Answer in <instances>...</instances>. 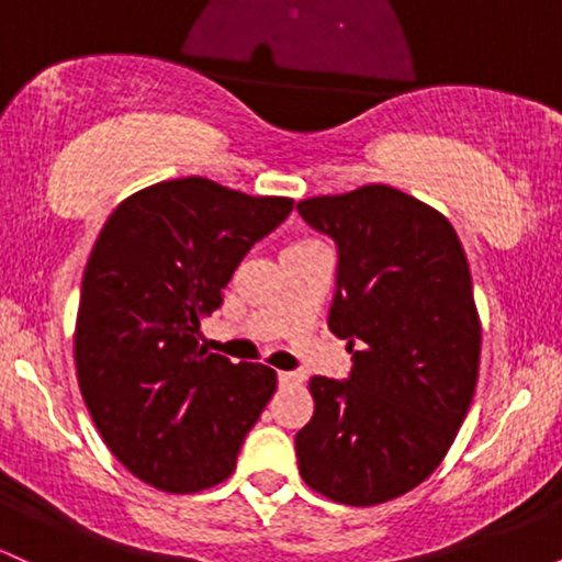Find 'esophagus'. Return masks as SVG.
<instances>
[{"label": "esophagus", "instance_id": "34e87169", "mask_svg": "<svg viewBox=\"0 0 562 562\" xmlns=\"http://www.w3.org/2000/svg\"><path fill=\"white\" fill-rule=\"evenodd\" d=\"M277 380H280V385H295V383H301V375H299V372L280 370V372H277Z\"/></svg>", "mask_w": 562, "mask_h": 562}]
</instances>
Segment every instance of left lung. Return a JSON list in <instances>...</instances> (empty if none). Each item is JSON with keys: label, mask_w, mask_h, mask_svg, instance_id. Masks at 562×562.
<instances>
[{"label": "left lung", "mask_w": 562, "mask_h": 562, "mask_svg": "<svg viewBox=\"0 0 562 562\" xmlns=\"http://www.w3.org/2000/svg\"><path fill=\"white\" fill-rule=\"evenodd\" d=\"M338 250L327 325L348 378L308 380L295 434L303 481L353 507L402 496L441 465L479 380L481 322L460 237L430 205L385 184L301 200Z\"/></svg>", "instance_id": "8db88e82"}]
</instances>
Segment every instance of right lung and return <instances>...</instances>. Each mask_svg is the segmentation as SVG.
Instances as JSON below:
<instances>
[{
	"mask_svg": "<svg viewBox=\"0 0 562 562\" xmlns=\"http://www.w3.org/2000/svg\"><path fill=\"white\" fill-rule=\"evenodd\" d=\"M293 211L203 177L137 192L102 227L83 269L76 375L115 460L160 492L229 479L277 389L274 370L198 344L250 248Z\"/></svg>",
	"mask_w": 562,
	"mask_h": 562,
	"instance_id": "right-lung-1",
	"label": "right lung"
}]
</instances>
